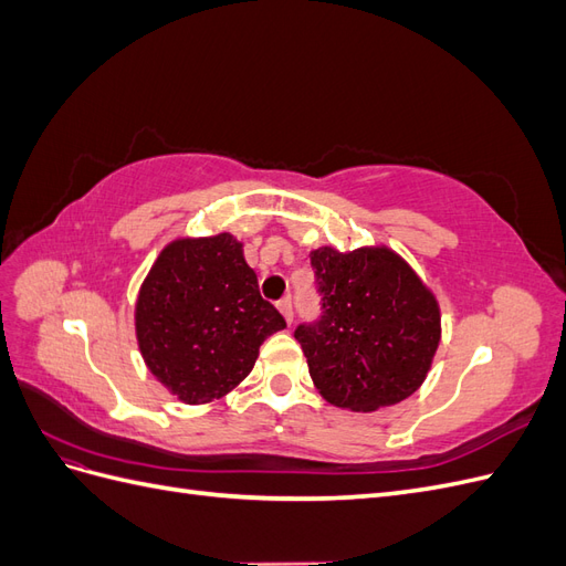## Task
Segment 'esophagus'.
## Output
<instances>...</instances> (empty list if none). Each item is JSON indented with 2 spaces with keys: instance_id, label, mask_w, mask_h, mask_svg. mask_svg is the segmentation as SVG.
<instances>
[{
  "instance_id": "esophagus-1",
  "label": "esophagus",
  "mask_w": 566,
  "mask_h": 566,
  "mask_svg": "<svg viewBox=\"0 0 566 566\" xmlns=\"http://www.w3.org/2000/svg\"><path fill=\"white\" fill-rule=\"evenodd\" d=\"M279 312L283 314V318L287 321V323H293V300L290 297H283V300H279Z\"/></svg>"
}]
</instances>
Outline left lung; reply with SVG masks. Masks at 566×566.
I'll use <instances>...</instances> for the list:
<instances>
[{"label":"left lung","mask_w":566,"mask_h":566,"mask_svg":"<svg viewBox=\"0 0 566 566\" xmlns=\"http://www.w3.org/2000/svg\"><path fill=\"white\" fill-rule=\"evenodd\" d=\"M321 318L302 323V345L321 397L349 410L408 399L427 378L441 339L437 297L406 260L385 248L314 250Z\"/></svg>","instance_id":"obj_1"}]
</instances>
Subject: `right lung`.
<instances>
[{"mask_svg":"<svg viewBox=\"0 0 566 566\" xmlns=\"http://www.w3.org/2000/svg\"><path fill=\"white\" fill-rule=\"evenodd\" d=\"M148 370L184 403H210L241 385L262 342L285 328L262 300L231 233L177 238L150 266L134 306Z\"/></svg>","mask_w":566,"mask_h":566,"instance_id":"1","label":"right lung"}]
</instances>
